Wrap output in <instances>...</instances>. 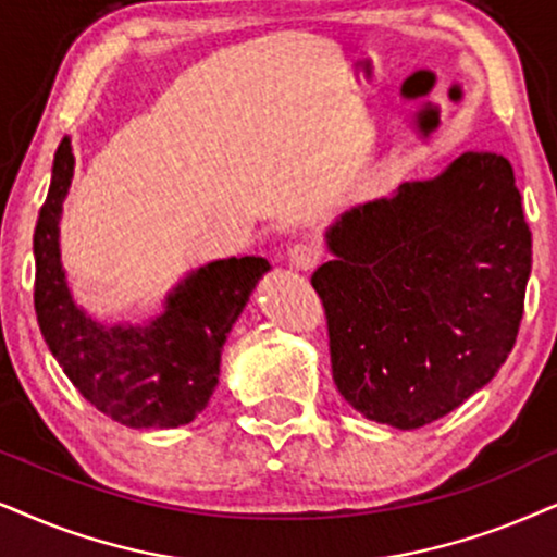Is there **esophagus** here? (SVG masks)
<instances>
[{"label":"esophagus","mask_w":557,"mask_h":557,"mask_svg":"<svg viewBox=\"0 0 557 557\" xmlns=\"http://www.w3.org/2000/svg\"><path fill=\"white\" fill-rule=\"evenodd\" d=\"M321 259V249L311 242H298L293 244L290 249H287V262H290V267H295V270H313L315 264H319Z\"/></svg>","instance_id":"1"}]
</instances>
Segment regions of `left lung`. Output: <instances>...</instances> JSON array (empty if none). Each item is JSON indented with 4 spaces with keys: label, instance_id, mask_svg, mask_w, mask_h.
I'll list each match as a JSON object with an SVG mask.
<instances>
[{
    "label": "left lung",
    "instance_id": "1",
    "mask_svg": "<svg viewBox=\"0 0 557 557\" xmlns=\"http://www.w3.org/2000/svg\"><path fill=\"white\" fill-rule=\"evenodd\" d=\"M311 285L331 372L362 417L419 429L491 383L517 342L532 234L513 169L468 151L434 180L349 208Z\"/></svg>",
    "mask_w": 557,
    "mask_h": 557
}]
</instances>
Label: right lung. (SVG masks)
Listing matches in <instances>:
<instances>
[{
  "mask_svg": "<svg viewBox=\"0 0 557 557\" xmlns=\"http://www.w3.org/2000/svg\"><path fill=\"white\" fill-rule=\"evenodd\" d=\"M74 180L72 138L55 149L33 236L40 334L97 411L133 429L189 424L213 396L228 331L270 272L264 257L215 259L187 272L144 323H102L76 302L61 264V213Z\"/></svg>",
  "mask_w": 557,
  "mask_h": 557,
  "instance_id": "1",
  "label": "right lung"
}]
</instances>
